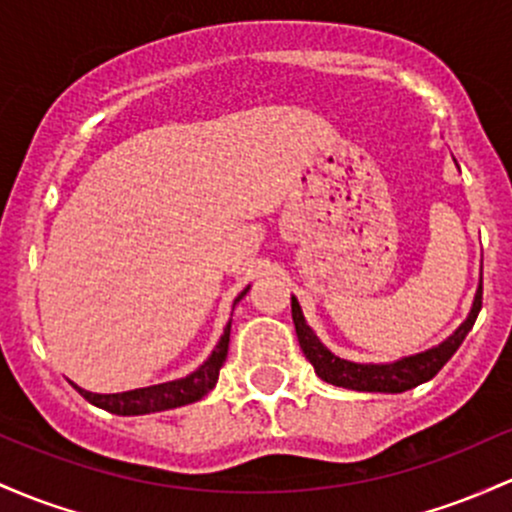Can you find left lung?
Here are the masks:
<instances>
[{
    "instance_id": "obj_1",
    "label": "left lung",
    "mask_w": 512,
    "mask_h": 512,
    "mask_svg": "<svg viewBox=\"0 0 512 512\" xmlns=\"http://www.w3.org/2000/svg\"><path fill=\"white\" fill-rule=\"evenodd\" d=\"M481 294H484V286L479 284L469 316H466L464 323L459 325L447 340H442L440 345L430 347V350L425 352H418V355H408L401 359H393V362L379 364L350 362V359H342L335 355V352H330L328 347L318 340V335L313 333L311 325L306 323L296 296H291V318H294L296 338H299L303 355H306L308 362L313 364V369H316L320 379L352 391L401 393L430 381L432 376L449 362V357L459 350V345H462L466 335H469V330L474 328L476 316H479L481 311Z\"/></svg>"
}]
</instances>
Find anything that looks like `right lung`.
I'll return each instance as SVG.
<instances>
[{"mask_svg": "<svg viewBox=\"0 0 512 512\" xmlns=\"http://www.w3.org/2000/svg\"><path fill=\"white\" fill-rule=\"evenodd\" d=\"M247 289H250V286H247ZM247 289L238 296V299H235V303L243 299ZM228 342H230V320L226 328H223V335L221 340H218L216 350L211 352L209 359H206L196 372L182 376V379L165 381V384L143 386V389H133L123 393H92L87 389H80L77 384L72 386H75V389L80 391L92 406L116 415H145V413L170 411V408H179V406H187V403L199 401V398H204L206 393L216 386L218 372H221L223 362H226L228 357Z\"/></svg>", "mask_w": 512, "mask_h": 512, "instance_id": "add662e5", "label": "right lung"}]
</instances>
